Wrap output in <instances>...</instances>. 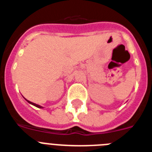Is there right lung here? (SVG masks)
<instances>
[{
  "instance_id": "right-lung-1",
  "label": "right lung",
  "mask_w": 152,
  "mask_h": 152,
  "mask_svg": "<svg viewBox=\"0 0 152 152\" xmlns=\"http://www.w3.org/2000/svg\"><path fill=\"white\" fill-rule=\"evenodd\" d=\"M25 100H26V101H27V102H28V103H30V104H32V105L35 106V107H38V108H43V107H41V106L38 105V104H36V103H33V102H30V101H29V100H26V99H25Z\"/></svg>"
}]
</instances>
